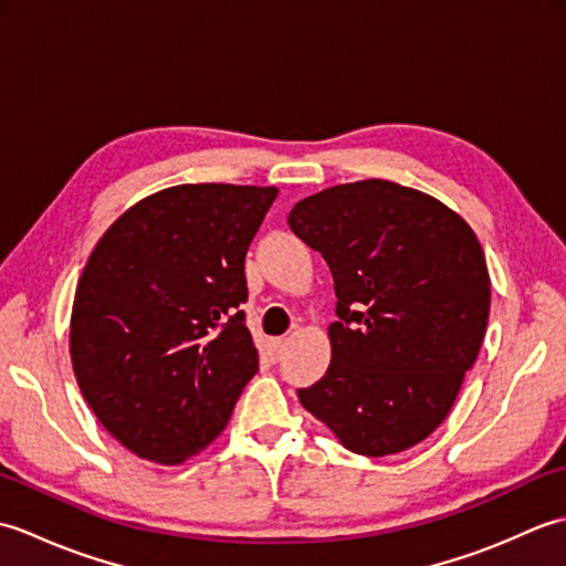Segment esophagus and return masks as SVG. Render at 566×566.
Instances as JSON below:
<instances>
[{
  "label": "esophagus",
  "mask_w": 566,
  "mask_h": 566,
  "mask_svg": "<svg viewBox=\"0 0 566 566\" xmlns=\"http://www.w3.org/2000/svg\"><path fill=\"white\" fill-rule=\"evenodd\" d=\"M284 347H286L284 338H270L268 340V357L272 359V363H280L282 355H284Z\"/></svg>",
  "instance_id": "1"
}]
</instances>
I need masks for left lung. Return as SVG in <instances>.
<instances>
[{
	"label": "left lung",
	"instance_id": "8db88e82",
	"mask_svg": "<svg viewBox=\"0 0 566 566\" xmlns=\"http://www.w3.org/2000/svg\"><path fill=\"white\" fill-rule=\"evenodd\" d=\"M290 228L328 262L338 296L331 365L298 401L357 454L413 448L448 418L484 343L491 280L474 231L389 179L306 197Z\"/></svg>",
	"mask_w": 566,
	"mask_h": 566
}]
</instances>
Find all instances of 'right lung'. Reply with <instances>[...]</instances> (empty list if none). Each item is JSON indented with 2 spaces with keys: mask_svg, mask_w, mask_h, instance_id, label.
I'll return each instance as SVG.
<instances>
[{
  "mask_svg": "<svg viewBox=\"0 0 566 566\" xmlns=\"http://www.w3.org/2000/svg\"><path fill=\"white\" fill-rule=\"evenodd\" d=\"M274 187L179 185L140 199L84 264L70 357L99 423L143 460L179 464L226 428L258 371L245 252Z\"/></svg>",
  "mask_w": 566,
  "mask_h": 566,
  "instance_id": "add662e5",
  "label": "right lung"
}]
</instances>
